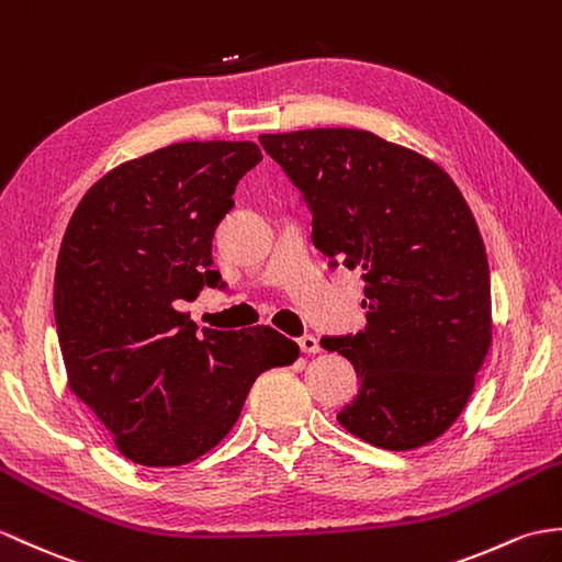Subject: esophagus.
Segmentation results:
<instances>
[{
	"label": "esophagus",
	"instance_id": "esophagus-1",
	"mask_svg": "<svg viewBox=\"0 0 562 562\" xmlns=\"http://www.w3.org/2000/svg\"><path fill=\"white\" fill-rule=\"evenodd\" d=\"M299 347H302L304 355H318V351H321V345H318V340L313 335H302V337H299Z\"/></svg>",
	"mask_w": 562,
	"mask_h": 562
}]
</instances>
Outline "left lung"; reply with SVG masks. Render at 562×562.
<instances>
[{"label":"left lung","mask_w":562,"mask_h":562,"mask_svg":"<svg viewBox=\"0 0 562 562\" xmlns=\"http://www.w3.org/2000/svg\"><path fill=\"white\" fill-rule=\"evenodd\" d=\"M258 140L302 191L316 249L363 270L369 325L321 340L361 383L337 422L383 450L436 440L491 347L488 260L460 189L424 155L359 128Z\"/></svg>","instance_id":"1"}]
</instances>
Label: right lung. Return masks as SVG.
<instances>
[{
    "mask_svg": "<svg viewBox=\"0 0 562 562\" xmlns=\"http://www.w3.org/2000/svg\"><path fill=\"white\" fill-rule=\"evenodd\" d=\"M251 140H189L128 160L76 205L55 272V321L71 393L124 458L179 467L237 424L256 378L299 357L268 325L199 333L189 313L213 270V234Z\"/></svg>",
    "mask_w": 562,
    "mask_h": 562,
    "instance_id": "right-lung-1",
    "label": "right lung"
}]
</instances>
